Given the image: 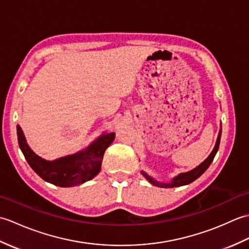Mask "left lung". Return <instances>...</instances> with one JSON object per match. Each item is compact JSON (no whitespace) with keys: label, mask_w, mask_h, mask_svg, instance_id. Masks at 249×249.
Listing matches in <instances>:
<instances>
[{"label":"left lung","mask_w":249,"mask_h":249,"mask_svg":"<svg viewBox=\"0 0 249 249\" xmlns=\"http://www.w3.org/2000/svg\"><path fill=\"white\" fill-rule=\"evenodd\" d=\"M220 136H221V129L219 130L218 138H217V141H216V144H215L214 150L212 151V153H211L210 156H209L208 158H206V160H205L202 163H200V165H199L197 168H195L194 170H192V171L186 172V173L178 174V176L174 178L170 183H158V182L155 181V179H153L151 177L147 176L146 173L142 172V174H143V176L145 177V178H146L147 181H149L151 184L156 185V186L165 187V188L183 186V185H186V184L192 183V182L195 181V179H197L200 176H202V174L204 173V171L210 167L211 163H212V161H213V160H214V157H215V155H216V153H217V151H218L219 142H220Z\"/></svg>","instance_id":"left-lung-1"}]
</instances>
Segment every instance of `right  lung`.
<instances>
[{"mask_svg":"<svg viewBox=\"0 0 249 249\" xmlns=\"http://www.w3.org/2000/svg\"><path fill=\"white\" fill-rule=\"evenodd\" d=\"M17 136L20 149L31 168L45 181L61 187L76 186L98 174L105 151L115 138L113 133L104 135L75 155L48 161L37 156L30 149L19 125H17Z\"/></svg>","mask_w":249,"mask_h":249,"instance_id":"1","label":"right lung"}]
</instances>
